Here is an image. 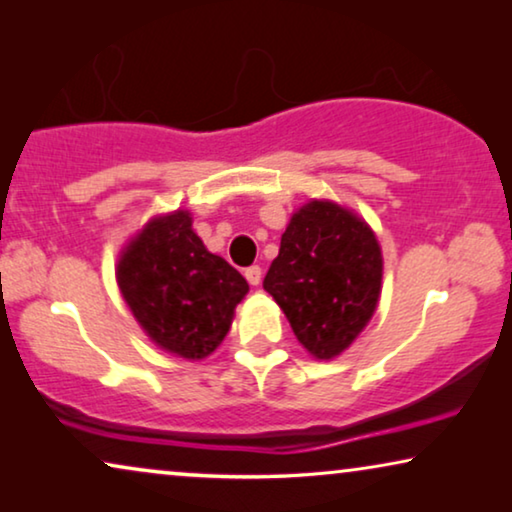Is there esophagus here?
<instances>
[{
    "mask_svg": "<svg viewBox=\"0 0 512 512\" xmlns=\"http://www.w3.org/2000/svg\"><path fill=\"white\" fill-rule=\"evenodd\" d=\"M244 277H247V282H249L251 286H258V284H261L263 270L258 268V265H249V268L244 270Z\"/></svg>",
    "mask_w": 512,
    "mask_h": 512,
    "instance_id": "34e87169",
    "label": "esophagus"
}]
</instances>
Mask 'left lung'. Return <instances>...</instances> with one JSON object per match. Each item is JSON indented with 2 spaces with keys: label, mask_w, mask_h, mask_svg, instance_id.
Instances as JSON below:
<instances>
[{
  "label": "left lung",
  "mask_w": 512,
  "mask_h": 512,
  "mask_svg": "<svg viewBox=\"0 0 512 512\" xmlns=\"http://www.w3.org/2000/svg\"><path fill=\"white\" fill-rule=\"evenodd\" d=\"M263 289L300 345L317 359H333L352 345L380 300V244L359 216L312 200L291 216Z\"/></svg>",
  "instance_id": "obj_1"
}]
</instances>
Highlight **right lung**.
<instances>
[{
	"label": "right lung",
	"instance_id": "1",
	"mask_svg": "<svg viewBox=\"0 0 512 512\" xmlns=\"http://www.w3.org/2000/svg\"><path fill=\"white\" fill-rule=\"evenodd\" d=\"M118 286L139 326L167 352L205 359L230 331L247 279L209 254L188 212L153 219L123 251Z\"/></svg>",
	"mask_w": 512,
	"mask_h": 512
}]
</instances>
